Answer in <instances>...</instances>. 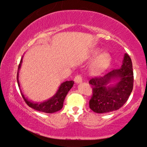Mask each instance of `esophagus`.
I'll return each mask as SVG.
<instances>
[{
    "label": "esophagus",
    "instance_id": "1",
    "mask_svg": "<svg viewBox=\"0 0 147 147\" xmlns=\"http://www.w3.org/2000/svg\"><path fill=\"white\" fill-rule=\"evenodd\" d=\"M75 82L76 84H80L82 82V77L81 75H77L75 77Z\"/></svg>",
    "mask_w": 147,
    "mask_h": 147
}]
</instances>
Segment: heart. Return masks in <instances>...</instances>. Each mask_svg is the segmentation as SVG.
Listing matches in <instances>:
<instances>
[{
  "label": "heart",
  "mask_w": 147,
  "mask_h": 147,
  "mask_svg": "<svg viewBox=\"0 0 147 147\" xmlns=\"http://www.w3.org/2000/svg\"><path fill=\"white\" fill-rule=\"evenodd\" d=\"M100 52L99 49H95L90 53V57L92 58L96 57L90 68L91 71L93 73H99L105 70L111 62V57L109 53L103 52L99 55Z\"/></svg>",
  "instance_id": "b5f03b06"
}]
</instances>
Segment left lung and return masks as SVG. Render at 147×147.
Listing matches in <instances>:
<instances>
[{"instance_id":"left-lung-1","label":"left lung","mask_w":147,"mask_h":147,"mask_svg":"<svg viewBox=\"0 0 147 147\" xmlns=\"http://www.w3.org/2000/svg\"><path fill=\"white\" fill-rule=\"evenodd\" d=\"M89 84L92 87L89 102L91 110L97 113L118 110L128 100L133 87L132 61L129 55L124 54L121 68L91 79Z\"/></svg>"}]
</instances>
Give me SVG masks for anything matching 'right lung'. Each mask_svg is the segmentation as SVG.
Segmentation results:
<instances>
[{"label":"right lung","mask_w":147,"mask_h":147,"mask_svg":"<svg viewBox=\"0 0 147 147\" xmlns=\"http://www.w3.org/2000/svg\"><path fill=\"white\" fill-rule=\"evenodd\" d=\"M22 62H23V57H22L21 61H20L19 65H18L17 72V82L18 87H19L20 90H21V95L25 100V103L32 109H35V110L38 111H41V112L46 113H53L60 111L63 108V104L65 96L67 95L69 90L73 86V81H66V82L61 84L56 93L52 97H50V99H48V100L41 102H34L25 97V95H23V92L21 91V86H20L19 80H18V75H19L18 73H19V70L21 69Z\"/></svg>","instance_id":"1"}]
</instances>
